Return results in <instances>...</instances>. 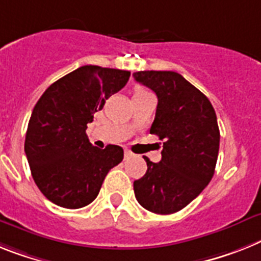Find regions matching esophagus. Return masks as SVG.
Here are the masks:
<instances>
[{"mask_svg":"<svg viewBox=\"0 0 261 261\" xmlns=\"http://www.w3.org/2000/svg\"><path fill=\"white\" fill-rule=\"evenodd\" d=\"M133 156V152L130 150H124V158H130Z\"/></svg>","mask_w":261,"mask_h":261,"instance_id":"34e87169","label":"esophagus"}]
</instances>
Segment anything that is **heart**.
Wrapping results in <instances>:
<instances>
[{
    "mask_svg": "<svg viewBox=\"0 0 261 261\" xmlns=\"http://www.w3.org/2000/svg\"><path fill=\"white\" fill-rule=\"evenodd\" d=\"M143 93H147V90H144L143 87L137 86L134 89V95H139V94H143Z\"/></svg>",
    "mask_w": 261,
    "mask_h": 261,
    "instance_id": "heart-1",
    "label": "heart"
}]
</instances>
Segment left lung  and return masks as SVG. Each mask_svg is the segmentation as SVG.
<instances>
[{
  "instance_id": "left-lung-1",
  "label": "left lung",
  "mask_w": 261,
  "mask_h": 261,
  "mask_svg": "<svg viewBox=\"0 0 261 261\" xmlns=\"http://www.w3.org/2000/svg\"><path fill=\"white\" fill-rule=\"evenodd\" d=\"M135 81L158 97L151 134L163 141L159 163L134 181L135 198L161 215L180 211L211 181L219 154L218 119L208 98L175 71H138Z\"/></svg>"
}]
</instances>
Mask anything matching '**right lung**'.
Instances as JSON below:
<instances>
[{
	"label": "right lung",
	"instance_id": "add662e5",
	"mask_svg": "<svg viewBox=\"0 0 261 261\" xmlns=\"http://www.w3.org/2000/svg\"><path fill=\"white\" fill-rule=\"evenodd\" d=\"M130 71L86 66L50 85L33 109L25 154L39 191L63 208H81L99 194L107 172L123 159V148L94 147L87 123L118 93Z\"/></svg>",
	"mask_w": 261,
	"mask_h": 261
}]
</instances>
